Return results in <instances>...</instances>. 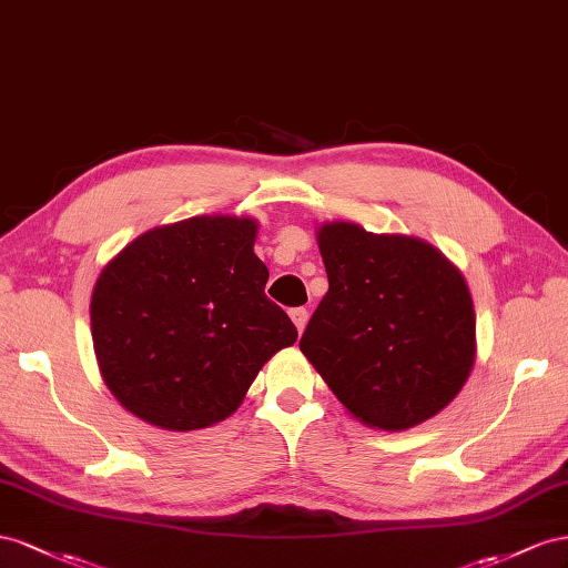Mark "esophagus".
Listing matches in <instances>:
<instances>
[{
    "label": "esophagus",
    "mask_w": 568,
    "mask_h": 568,
    "mask_svg": "<svg viewBox=\"0 0 568 568\" xmlns=\"http://www.w3.org/2000/svg\"><path fill=\"white\" fill-rule=\"evenodd\" d=\"M290 318H293L297 331L302 333L304 326H306V321H310V310H304V306H297V310H290Z\"/></svg>",
    "instance_id": "1"
}]
</instances>
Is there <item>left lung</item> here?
I'll list each match as a JSON object with an SVG mask.
<instances>
[{
    "label": "left lung",
    "mask_w": 568,
    "mask_h": 568,
    "mask_svg": "<svg viewBox=\"0 0 568 568\" xmlns=\"http://www.w3.org/2000/svg\"><path fill=\"white\" fill-rule=\"evenodd\" d=\"M328 293L300 349L362 424L404 430L457 397L476 359L474 302L443 252L335 221L318 229Z\"/></svg>",
    "instance_id": "left-lung-1"
}]
</instances>
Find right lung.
<instances>
[{"instance_id": "1", "label": "right lung", "mask_w": 568, "mask_h": 568, "mask_svg": "<svg viewBox=\"0 0 568 568\" xmlns=\"http://www.w3.org/2000/svg\"><path fill=\"white\" fill-rule=\"evenodd\" d=\"M256 223L194 216L135 237L94 285V354L128 412L166 430L219 424L297 328L264 287Z\"/></svg>"}]
</instances>
